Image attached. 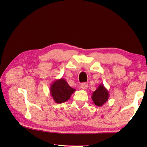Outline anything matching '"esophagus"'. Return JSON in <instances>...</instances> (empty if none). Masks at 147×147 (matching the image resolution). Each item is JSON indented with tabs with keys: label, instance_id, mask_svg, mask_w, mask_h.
<instances>
[{
	"label": "esophagus",
	"instance_id": "1",
	"mask_svg": "<svg viewBox=\"0 0 147 147\" xmlns=\"http://www.w3.org/2000/svg\"><path fill=\"white\" fill-rule=\"evenodd\" d=\"M88 84L87 83H82L80 84V88L82 89H86L88 88Z\"/></svg>",
	"mask_w": 147,
	"mask_h": 147
}]
</instances>
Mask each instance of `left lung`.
Listing matches in <instances>:
<instances>
[{
    "label": "left lung",
    "instance_id": "1",
    "mask_svg": "<svg viewBox=\"0 0 147 147\" xmlns=\"http://www.w3.org/2000/svg\"><path fill=\"white\" fill-rule=\"evenodd\" d=\"M109 92L104 84H101L92 93L91 98L94 104L97 106H102L109 98Z\"/></svg>",
    "mask_w": 147,
    "mask_h": 147
}]
</instances>
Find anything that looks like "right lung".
<instances>
[{
	"label": "right lung",
	"instance_id": "right-lung-1",
	"mask_svg": "<svg viewBox=\"0 0 147 147\" xmlns=\"http://www.w3.org/2000/svg\"><path fill=\"white\" fill-rule=\"evenodd\" d=\"M76 90L71 88L63 78L56 80L50 87V93L54 102L61 104L67 101Z\"/></svg>",
	"mask_w": 147,
	"mask_h": 147
}]
</instances>
